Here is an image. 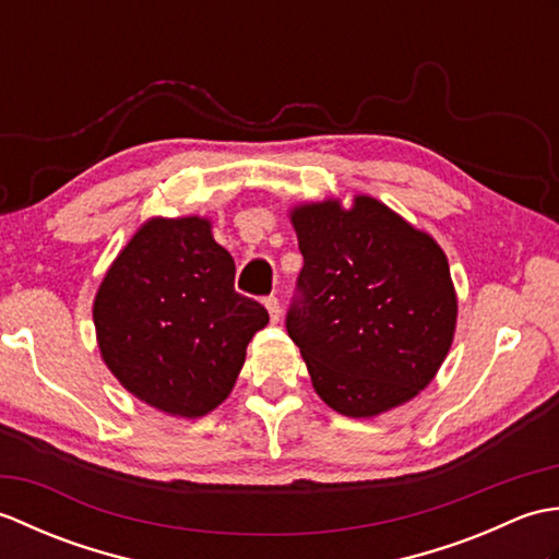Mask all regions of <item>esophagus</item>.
<instances>
[{"mask_svg": "<svg viewBox=\"0 0 559 559\" xmlns=\"http://www.w3.org/2000/svg\"><path fill=\"white\" fill-rule=\"evenodd\" d=\"M266 310H269V317H271V322L276 324L278 319H281V302H278V298H266Z\"/></svg>", "mask_w": 559, "mask_h": 559, "instance_id": "esophagus-1", "label": "esophagus"}]
</instances>
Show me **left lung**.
Segmentation results:
<instances>
[{
    "label": "left lung",
    "mask_w": 559,
    "mask_h": 559,
    "mask_svg": "<svg viewBox=\"0 0 559 559\" xmlns=\"http://www.w3.org/2000/svg\"><path fill=\"white\" fill-rule=\"evenodd\" d=\"M305 259L288 336L312 386L348 418H377L432 382L459 300L444 249L367 194L290 209Z\"/></svg>",
    "instance_id": "8db88e82"
}]
</instances>
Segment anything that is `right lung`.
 I'll return each instance as SVG.
<instances>
[{"instance_id":"add662e5","label":"right lung","mask_w":559,"mask_h":559,"mask_svg":"<svg viewBox=\"0 0 559 559\" xmlns=\"http://www.w3.org/2000/svg\"><path fill=\"white\" fill-rule=\"evenodd\" d=\"M204 216H153L98 286L93 324L100 358L129 394L194 420L230 396L247 343L269 324L235 293V261Z\"/></svg>"}]
</instances>
